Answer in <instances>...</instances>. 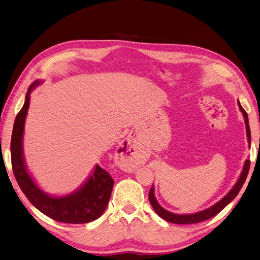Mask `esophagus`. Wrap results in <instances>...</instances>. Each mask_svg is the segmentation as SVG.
I'll use <instances>...</instances> for the list:
<instances>
[{
  "label": "esophagus",
  "mask_w": 260,
  "mask_h": 260,
  "mask_svg": "<svg viewBox=\"0 0 260 260\" xmlns=\"http://www.w3.org/2000/svg\"><path fill=\"white\" fill-rule=\"evenodd\" d=\"M133 145L131 141H124L119 146V155L121 156V167L125 170H131L136 167L137 155L133 151Z\"/></svg>",
  "instance_id": "1"
}]
</instances>
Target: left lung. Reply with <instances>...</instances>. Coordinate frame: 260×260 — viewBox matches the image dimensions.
<instances>
[{
	"mask_svg": "<svg viewBox=\"0 0 260 260\" xmlns=\"http://www.w3.org/2000/svg\"><path fill=\"white\" fill-rule=\"evenodd\" d=\"M239 107H240V111L242 112L243 116H244V119H245V125H246V133H247V140H248V143H249V147H250V129H249V123H248V116L247 113L245 112V109H244L241 105L240 102H238ZM249 166H250V160L246 159L245 164H244V168L242 174L238 180V182L235 183V185L232 187V190L228 193L224 198L219 201L218 203H216L214 206H211L205 210L200 211V212H196V214H190V215H176V214H172V212L164 209L158 202L156 201L155 199V195H154V186L152 185L151 190H149L148 193V200L149 203H151V205L153 206L154 210L156 211V214L158 215L160 218H162L164 220H166L168 222L171 223H177V224H188V223H198V222H202V221H205V220L212 218L214 216H216L217 214H219L220 211H221L230 202H232L235 196H237L240 192V190L242 188L244 182H245L246 177L248 175V170H249Z\"/></svg>",
	"mask_w": 260,
	"mask_h": 260,
	"instance_id": "8db88e82",
	"label": "left lung"
}]
</instances>
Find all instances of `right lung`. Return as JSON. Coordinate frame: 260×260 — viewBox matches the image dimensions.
Here are the masks:
<instances>
[{
	"label": "right lung",
	"mask_w": 260,
	"mask_h": 260,
	"mask_svg": "<svg viewBox=\"0 0 260 260\" xmlns=\"http://www.w3.org/2000/svg\"><path fill=\"white\" fill-rule=\"evenodd\" d=\"M39 81L29 86L25 104L16 116L11 140V158L14 176L23 194L32 205L53 220L64 223H88L105 211L111 199L114 180L108 172L96 165L93 174L77 192L61 198H53L42 192L34 182L25 166L22 155L23 124L30 103V93Z\"/></svg>",
	"instance_id": "right-lung-1"
}]
</instances>
